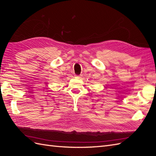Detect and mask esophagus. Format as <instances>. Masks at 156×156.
Listing matches in <instances>:
<instances>
[{"instance_id":"obj_1","label":"esophagus","mask_w":156,"mask_h":156,"mask_svg":"<svg viewBox=\"0 0 156 156\" xmlns=\"http://www.w3.org/2000/svg\"><path fill=\"white\" fill-rule=\"evenodd\" d=\"M75 77H76L77 78H80V77H81L80 76H77V75H76V76H75Z\"/></svg>"}]
</instances>
